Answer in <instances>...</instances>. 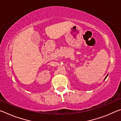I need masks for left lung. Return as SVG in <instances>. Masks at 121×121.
Here are the masks:
<instances>
[{
	"label": "left lung",
	"instance_id": "left-lung-1",
	"mask_svg": "<svg viewBox=\"0 0 121 121\" xmlns=\"http://www.w3.org/2000/svg\"><path fill=\"white\" fill-rule=\"evenodd\" d=\"M107 76H108V75H107V76H106V78H105V79H106V78H107Z\"/></svg>",
	"mask_w": 121,
	"mask_h": 121
}]
</instances>
